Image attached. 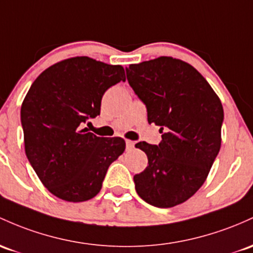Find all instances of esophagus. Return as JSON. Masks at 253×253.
I'll return each mask as SVG.
<instances>
[{
	"label": "esophagus",
	"instance_id": "esophagus-1",
	"mask_svg": "<svg viewBox=\"0 0 253 253\" xmlns=\"http://www.w3.org/2000/svg\"><path fill=\"white\" fill-rule=\"evenodd\" d=\"M126 149L128 150H132V149H134V141H132V140H126Z\"/></svg>",
	"mask_w": 253,
	"mask_h": 253
}]
</instances>
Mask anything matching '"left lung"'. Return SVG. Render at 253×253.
<instances>
[{"label":"left lung","mask_w":253,"mask_h":253,"mask_svg":"<svg viewBox=\"0 0 253 253\" xmlns=\"http://www.w3.org/2000/svg\"><path fill=\"white\" fill-rule=\"evenodd\" d=\"M127 80L148 109L149 124L163 132L158 145L140 141L148 167L135 174L138 196L157 208L187 201L207 180L221 148L223 108L193 66L170 56L126 68Z\"/></svg>","instance_id":"8db88e82"}]
</instances>
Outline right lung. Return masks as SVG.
<instances>
[{"mask_svg": "<svg viewBox=\"0 0 253 253\" xmlns=\"http://www.w3.org/2000/svg\"><path fill=\"white\" fill-rule=\"evenodd\" d=\"M125 82L120 65L87 56L60 61L42 72L21 104L25 152L42 184L66 202H85L102 188L108 168L126 149L120 137L83 128L101 113L110 86Z\"/></svg>", "mask_w": 253, "mask_h": 253, "instance_id": "obj_1", "label": "right lung"}]
</instances>
